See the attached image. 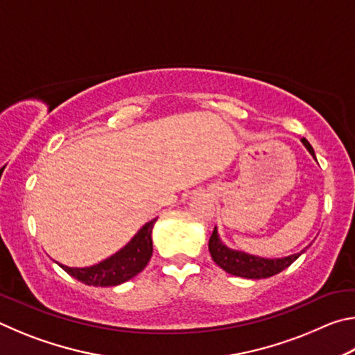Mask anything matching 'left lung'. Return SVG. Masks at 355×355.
Wrapping results in <instances>:
<instances>
[{
  "instance_id": "8db88e82",
  "label": "left lung",
  "mask_w": 355,
  "mask_h": 355,
  "mask_svg": "<svg viewBox=\"0 0 355 355\" xmlns=\"http://www.w3.org/2000/svg\"><path fill=\"white\" fill-rule=\"evenodd\" d=\"M302 144L307 147L309 152L311 153L313 158L315 156V150L310 146V142L302 137ZM208 249L209 254H211L214 263L224 269L225 272L232 274V275H238V277H244V279H266L271 277V275H275L284 271L293 261H296L300 257V254H304L305 249L300 252V254H294L285 258H261V257H255V255H249L245 252H239V250H233L228 249L227 245L220 241V238L218 235V230H213V235L209 236V243H208Z\"/></svg>"
}]
</instances>
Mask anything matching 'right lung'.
Returning a JSON list of instances; mask_svg holds the SVG:
<instances>
[{"label":"right lung","instance_id":"obj_1","mask_svg":"<svg viewBox=\"0 0 355 355\" xmlns=\"http://www.w3.org/2000/svg\"><path fill=\"white\" fill-rule=\"evenodd\" d=\"M156 219L147 222L135 238L106 260L89 268H69L59 264L65 272L76 280L92 286H116L139 274L147 266L153 254L152 228Z\"/></svg>","mask_w":355,"mask_h":355}]
</instances>
